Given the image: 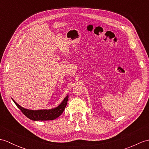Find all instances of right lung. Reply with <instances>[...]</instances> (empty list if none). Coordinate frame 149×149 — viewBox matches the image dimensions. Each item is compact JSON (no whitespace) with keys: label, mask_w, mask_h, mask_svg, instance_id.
Masks as SVG:
<instances>
[{"label":"right lung","mask_w":149,"mask_h":149,"mask_svg":"<svg viewBox=\"0 0 149 149\" xmlns=\"http://www.w3.org/2000/svg\"><path fill=\"white\" fill-rule=\"evenodd\" d=\"M68 99V95L66 96L64 100L59 105L53 109H41V110H30L26 108H24L18 104L15 101L13 100L15 104L20 109L21 111L24 113L25 116H26L29 119L34 120V121H39V120H52L58 118L63 113V111L65 110V107L67 104Z\"/></svg>","instance_id":"right-lung-1"}]
</instances>
